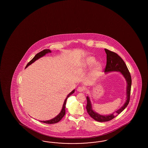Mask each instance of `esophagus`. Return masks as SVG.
Wrapping results in <instances>:
<instances>
[{
	"label": "esophagus",
	"mask_w": 148,
	"mask_h": 148,
	"mask_svg": "<svg viewBox=\"0 0 148 148\" xmlns=\"http://www.w3.org/2000/svg\"><path fill=\"white\" fill-rule=\"evenodd\" d=\"M77 90L78 92H83V91L84 90V88L83 87H79L77 88Z\"/></svg>",
	"instance_id": "obj_1"
}]
</instances>
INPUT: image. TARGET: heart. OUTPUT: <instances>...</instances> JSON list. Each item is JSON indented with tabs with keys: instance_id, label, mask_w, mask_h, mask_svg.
Here are the masks:
<instances>
[{
	"instance_id": "heart-1",
	"label": "heart",
	"mask_w": 148,
	"mask_h": 148,
	"mask_svg": "<svg viewBox=\"0 0 148 148\" xmlns=\"http://www.w3.org/2000/svg\"><path fill=\"white\" fill-rule=\"evenodd\" d=\"M92 66L90 71V77L92 79H97L100 75L102 71V64L100 62H96V58L94 56H88L81 63V67L82 69H86Z\"/></svg>"
}]
</instances>
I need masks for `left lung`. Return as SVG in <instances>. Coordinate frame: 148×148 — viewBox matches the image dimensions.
<instances>
[{
    "instance_id": "obj_1",
    "label": "left lung",
    "mask_w": 148,
    "mask_h": 148,
    "mask_svg": "<svg viewBox=\"0 0 148 148\" xmlns=\"http://www.w3.org/2000/svg\"><path fill=\"white\" fill-rule=\"evenodd\" d=\"M105 52L106 53V58L107 62L106 66L105 69V73H108L109 72H120L125 78L127 86H126V99L125 102L123 106L118 110L116 112L108 114V115H102L95 112L92 109V103L88 96L87 97V104L86 106V109L88 113L90 116L96 121L99 122H105L112 120L114 118L117 116L119 113H121L125 108L130 101V92L131 87V77L130 73L125 63L123 60V59L116 53L111 51L109 50L105 49Z\"/></svg>"
}]
</instances>
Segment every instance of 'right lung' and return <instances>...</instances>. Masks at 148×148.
I'll use <instances>...</instances> for the list:
<instances>
[{
  "label": "right lung",
  "mask_w": 148,
  "mask_h": 148,
  "mask_svg": "<svg viewBox=\"0 0 148 148\" xmlns=\"http://www.w3.org/2000/svg\"><path fill=\"white\" fill-rule=\"evenodd\" d=\"M51 53V51L50 49H45L42 51H41L40 53H38V54H36V55L34 56V58L32 59V60L28 63L27 64V66L26 68L27 67L29 66H30V64H32V63L35 62L36 60H37L38 59L44 56L46 54H48V53ZM75 92V90H73L72 92L71 93H69V94H68L67 96V98H66V99L64 100V103L63 104L62 108V110L61 111V112H60V113L58 114V116L54 117V118L49 120V121H40V122H42V123H46V124H55L56 123H58V121H60L62 118L63 116H64L65 113H66V110H65V108H66V102H67V99L72 95V94H73Z\"/></svg>",
  "instance_id": "obj_1"
}]
</instances>
